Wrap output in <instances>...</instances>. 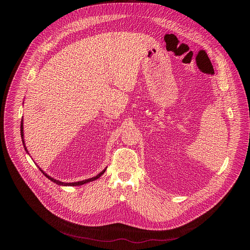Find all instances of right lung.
<instances>
[{"label":"right lung","instance_id":"1","mask_svg":"<svg viewBox=\"0 0 250 250\" xmlns=\"http://www.w3.org/2000/svg\"><path fill=\"white\" fill-rule=\"evenodd\" d=\"M21 139H22V145H23V147H24L25 151L28 153V151L26 150L25 145H24V140H23V123H22V120H21ZM39 169L42 171V173H43V174H44V176H45V177H47V178H48V179H49L50 181H52V182L56 183L57 185H62V186H80V185H83V184L89 183V182H91V181H95V180H97L98 178H100V177L104 173V171H105L106 167H105L102 172H100L97 176H95V177L89 178V179H86V180H83V181H79V182H72V183H64V182H61V181H59V180H56V179H54V178H52V177H50L49 175H47L44 171H42V168H40V167H39Z\"/></svg>","mask_w":250,"mask_h":250}]
</instances>
